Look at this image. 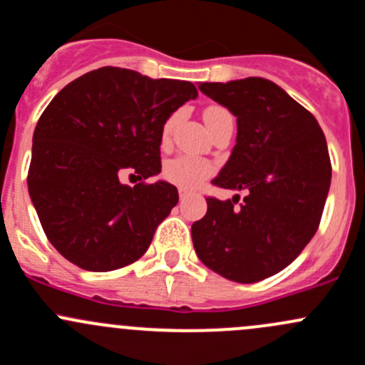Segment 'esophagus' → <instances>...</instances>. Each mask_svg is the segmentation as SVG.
<instances>
[{"label": "esophagus", "mask_w": 365, "mask_h": 365, "mask_svg": "<svg viewBox=\"0 0 365 365\" xmlns=\"http://www.w3.org/2000/svg\"><path fill=\"white\" fill-rule=\"evenodd\" d=\"M180 200H187V197H189V192H187V190H183V189H180Z\"/></svg>", "instance_id": "1"}]
</instances>
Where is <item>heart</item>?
Masks as SVG:
<instances>
[{"mask_svg":"<svg viewBox=\"0 0 365 365\" xmlns=\"http://www.w3.org/2000/svg\"><path fill=\"white\" fill-rule=\"evenodd\" d=\"M227 113L226 109L217 108V106H212L208 108L203 114L205 123H210L213 118L220 116V114ZM176 116H171L168 121L164 123V128H162V143H168L169 138H171V130L175 127ZM213 173V165L210 164L208 160L200 159V157L194 155H178L175 159H171L165 164L164 168V175L165 178L169 180L171 183L178 185L180 189H196L200 183H203L208 176H212Z\"/></svg>","mask_w":365,"mask_h":365,"instance_id":"heart-1","label":"heart"}]
</instances>
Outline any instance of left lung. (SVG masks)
<instances>
[{
  "mask_svg": "<svg viewBox=\"0 0 365 365\" xmlns=\"http://www.w3.org/2000/svg\"><path fill=\"white\" fill-rule=\"evenodd\" d=\"M206 97L237 116V145L213 185L242 190L208 197L192 224L197 257L230 281L251 284L275 275L304 251L319 226L332 165L316 118L263 77L201 83Z\"/></svg>",
  "mask_w": 365,
  "mask_h": 365,
  "instance_id": "left-lung-1",
  "label": "left lung"
}]
</instances>
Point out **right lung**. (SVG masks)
Segmentation results:
<instances>
[{
  "mask_svg": "<svg viewBox=\"0 0 365 365\" xmlns=\"http://www.w3.org/2000/svg\"><path fill=\"white\" fill-rule=\"evenodd\" d=\"M196 97L189 81L102 67L51 101L33 132L28 190L47 238L70 263L109 272L148 251L178 190L162 180L128 187L120 176L159 175L164 123Z\"/></svg>",
  "mask_w": 365,
  "mask_h": 365,
  "instance_id": "1",
  "label": "right lung"
}]
</instances>
